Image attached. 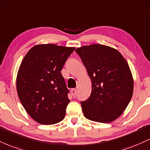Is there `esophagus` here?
I'll list each match as a JSON object with an SVG mask.
<instances>
[{
  "label": "esophagus",
  "instance_id": "esophagus-1",
  "mask_svg": "<svg viewBox=\"0 0 150 150\" xmlns=\"http://www.w3.org/2000/svg\"><path fill=\"white\" fill-rule=\"evenodd\" d=\"M71 92L72 95H73L74 97H75L76 94V90L75 88H73V89H71Z\"/></svg>",
  "mask_w": 150,
  "mask_h": 150
}]
</instances>
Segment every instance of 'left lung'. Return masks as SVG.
<instances>
[{
	"instance_id": "obj_1",
	"label": "left lung",
	"mask_w": 150,
	"mask_h": 150,
	"mask_svg": "<svg viewBox=\"0 0 150 150\" xmlns=\"http://www.w3.org/2000/svg\"><path fill=\"white\" fill-rule=\"evenodd\" d=\"M92 81V92L81 101L87 119L108 123L123 113L132 99L134 79L127 60L117 50L102 44L77 48Z\"/></svg>"
}]
</instances>
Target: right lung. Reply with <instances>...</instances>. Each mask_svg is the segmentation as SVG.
Masks as SVG:
<instances>
[{
  "mask_svg": "<svg viewBox=\"0 0 150 150\" xmlns=\"http://www.w3.org/2000/svg\"><path fill=\"white\" fill-rule=\"evenodd\" d=\"M53 44H38L22 60L16 76V91L28 114L41 125H54L65 116L69 90L61 74L74 51Z\"/></svg>",
  "mask_w": 150,
  "mask_h": 150,
  "instance_id": "1",
  "label": "right lung"
}]
</instances>
